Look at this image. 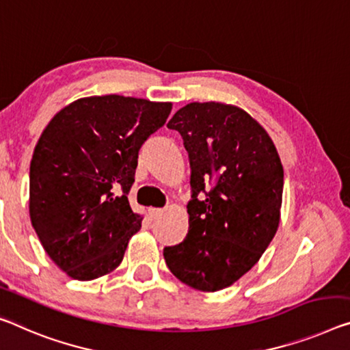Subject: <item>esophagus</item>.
Here are the masks:
<instances>
[{"instance_id": "esophagus-1", "label": "esophagus", "mask_w": 350, "mask_h": 350, "mask_svg": "<svg viewBox=\"0 0 350 350\" xmlns=\"http://www.w3.org/2000/svg\"><path fill=\"white\" fill-rule=\"evenodd\" d=\"M163 211L164 209L163 208H148V213H150V216L152 217H158V216H161V214H163Z\"/></svg>"}]
</instances>
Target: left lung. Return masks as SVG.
<instances>
[{
  "label": "left lung",
  "mask_w": 350,
  "mask_h": 350,
  "mask_svg": "<svg viewBox=\"0 0 350 350\" xmlns=\"http://www.w3.org/2000/svg\"><path fill=\"white\" fill-rule=\"evenodd\" d=\"M167 126L189 154L192 198L189 231L165 247V265L187 286L219 291L249 272L277 233L282 161L265 128L238 106L189 103Z\"/></svg>",
  "instance_id": "obj_1"
}]
</instances>
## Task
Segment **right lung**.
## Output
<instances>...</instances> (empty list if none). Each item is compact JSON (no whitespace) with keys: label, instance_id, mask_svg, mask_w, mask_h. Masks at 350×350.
<instances>
[{"label":"right lung","instance_id":"1","mask_svg":"<svg viewBox=\"0 0 350 350\" xmlns=\"http://www.w3.org/2000/svg\"><path fill=\"white\" fill-rule=\"evenodd\" d=\"M172 103L85 96L53 117L29 167V216L48 256L75 280L120 265L142 216L128 202L139 150Z\"/></svg>","mask_w":350,"mask_h":350}]
</instances>
